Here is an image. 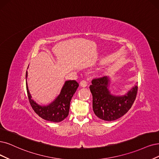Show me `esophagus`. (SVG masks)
I'll use <instances>...</instances> for the list:
<instances>
[{
  "instance_id": "34e87169",
  "label": "esophagus",
  "mask_w": 159,
  "mask_h": 159,
  "mask_svg": "<svg viewBox=\"0 0 159 159\" xmlns=\"http://www.w3.org/2000/svg\"><path fill=\"white\" fill-rule=\"evenodd\" d=\"M80 84V86H81L82 87H86V86L88 85V83H87L86 80H81Z\"/></svg>"
}]
</instances>
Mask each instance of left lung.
Returning <instances> with one entry per match:
<instances>
[{
    "label": "left lung",
    "mask_w": 159,
    "mask_h": 159,
    "mask_svg": "<svg viewBox=\"0 0 159 159\" xmlns=\"http://www.w3.org/2000/svg\"><path fill=\"white\" fill-rule=\"evenodd\" d=\"M107 76L94 78L90 90L92 94V107L95 115L102 120L112 121L126 114L136 98L138 86H135L126 95L115 96L108 90Z\"/></svg>",
    "instance_id": "1"
}]
</instances>
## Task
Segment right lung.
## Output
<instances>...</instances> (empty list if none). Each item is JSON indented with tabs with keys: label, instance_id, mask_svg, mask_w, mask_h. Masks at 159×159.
<instances>
[{
	"label": "right lung",
	"instance_id": "obj_1",
	"mask_svg": "<svg viewBox=\"0 0 159 159\" xmlns=\"http://www.w3.org/2000/svg\"><path fill=\"white\" fill-rule=\"evenodd\" d=\"M27 76V72H26V79ZM78 87L79 83L76 80L66 81L62 88L60 94L55 101L49 105L43 107L40 106L31 99L26 82L27 96L33 111L42 119L54 122H60L68 116L70 100Z\"/></svg>",
	"mask_w": 159,
	"mask_h": 159
}]
</instances>
